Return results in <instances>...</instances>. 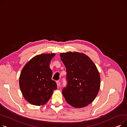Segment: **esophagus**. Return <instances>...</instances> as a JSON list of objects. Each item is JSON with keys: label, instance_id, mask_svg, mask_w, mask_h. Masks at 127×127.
Segmentation results:
<instances>
[{"label": "esophagus", "instance_id": "34e87169", "mask_svg": "<svg viewBox=\"0 0 127 127\" xmlns=\"http://www.w3.org/2000/svg\"><path fill=\"white\" fill-rule=\"evenodd\" d=\"M56 82H57V84L58 86L59 87V86H60V82L59 81H57Z\"/></svg>", "mask_w": 127, "mask_h": 127}]
</instances>
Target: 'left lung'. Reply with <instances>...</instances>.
<instances>
[{"label":"left lung","instance_id":"8db88e82","mask_svg":"<svg viewBox=\"0 0 127 127\" xmlns=\"http://www.w3.org/2000/svg\"><path fill=\"white\" fill-rule=\"evenodd\" d=\"M60 57L66 69L67 85L62 94L68 104L80 108L92 103L100 86V78L95 64L83 53H62Z\"/></svg>","mask_w":127,"mask_h":127}]
</instances>
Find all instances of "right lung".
Listing matches in <instances>:
<instances>
[{"instance_id":"1","label":"right lung","mask_w":127,"mask_h":127,"mask_svg":"<svg viewBox=\"0 0 127 127\" xmlns=\"http://www.w3.org/2000/svg\"><path fill=\"white\" fill-rule=\"evenodd\" d=\"M51 54L37 55L27 63L19 77V87L25 99L35 105L45 104L57 89L56 82L51 79L52 71L49 67Z\"/></svg>"}]
</instances>
